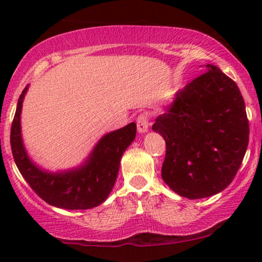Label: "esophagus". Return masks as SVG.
<instances>
[{
    "mask_svg": "<svg viewBox=\"0 0 262 262\" xmlns=\"http://www.w3.org/2000/svg\"><path fill=\"white\" fill-rule=\"evenodd\" d=\"M137 127L139 133H146L149 128V117L146 113H141L137 118Z\"/></svg>",
    "mask_w": 262,
    "mask_h": 262,
    "instance_id": "1",
    "label": "esophagus"
}]
</instances>
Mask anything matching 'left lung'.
<instances>
[{
	"mask_svg": "<svg viewBox=\"0 0 262 262\" xmlns=\"http://www.w3.org/2000/svg\"><path fill=\"white\" fill-rule=\"evenodd\" d=\"M177 91L152 130L166 141L161 177L180 196L217 194L235 177L249 144V122L239 87L217 66Z\"/></svg>",
	"mask_w": 262,
	"mask_h": 262,
	"instance_id": "8db88e82",
	"label": "left lung"
}]
</instances>
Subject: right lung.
I'll return each mask as SVG.
<instances>
[{"label": "right lung", "mask_w": 262, "mask_h": 262, "mask_svg": "<svg viewBox=\"0 0 262 262\" xmlns=\"http://www.w3.org/2000/svg\"><path fill=\"white\" fill-rule=\"evenodd\" d=\"M28 86L17 103L11 127V148L18 170L33 191L50 206L64 209H90L100 206L112 191L123 152L137 134L135 123L111 132L100 141L82 165L59 172L45 171L27 154L20 132V113Z\"/></svg>", "instance_id": "right-lung-1"}]
</instances>
